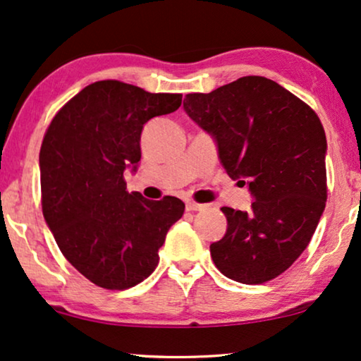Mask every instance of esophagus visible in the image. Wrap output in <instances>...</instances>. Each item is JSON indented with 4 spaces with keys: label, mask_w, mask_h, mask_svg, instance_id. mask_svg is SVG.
<instances>
[{
    "label": "esophagus",
    "mask_w": 361,
    "mask_h": 361,
    "mask_svg": "<svg viewBox=\"0 0 361 361\" xmlns=\"http://www.w3.org/2000/svg\"><path fill=\"white\" fill-rule=\"evenodd\" d=\"M185 208L189 212H200V210H203V208H205V205H202V203H195V202H187Z\"/></svg>",
    "instance_id": "34e87169"
}]
</instances>
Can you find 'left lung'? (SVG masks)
Segmentation results:
<instances>
[{"mask_svg": "<svg viewBox=\"0 0 361 361\" xmlns=\"http://www.w3.org/2000/svg\"><path fill=\"white\" fill-rule=\"evenodd\" d=\"M184 111L218 146L228 176L249 187V212L223 207L228 229L210 245L224 276L269 281L307 247L327 200V142L312 109L264 76L187 94Z\"/></svg>", "mask_w": 361, "mask_h": 361, "instance_id": "8db88e82", "label": "left lung"}]
</instances>
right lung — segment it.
<instances>
[{
  "mask_svg": "<svg viewBox=\"0 0 361 361\" xmlns=\"http://www.w3.org/2000/svg\"><path fill=\"white\" fill-rule=\"evenodd\" d=\"M182 94H153L114 80L68 101L42 142V212L61 254L94 285L127 290L153 274L166 234L184 215L176 197L127 192L143 125L180 107Z\"/></svg>",
  "mask_w": 361,
  "mask_h": 361,
  "instance_id": "obj_1",
  "label": "right lung"
}]
</instances>
